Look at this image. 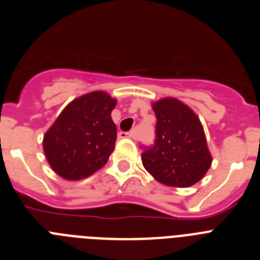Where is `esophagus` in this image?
<instances>
[{
	"mask_svg": "<svg viewBox=\"0 0 260 260\" xmlns=\"http://www.w3.org/2000/svg\"><path fill=\"white\" fill-rule=\"evenodd\" d=\"M133 137H134V133L133 132H128V133L119 132L118 134V138H121V139H122V138H133Z\"/></svg>",
	"mask_w": 260,
	"mask_h": 260,
	"instance_id": "1",
	"label": "esophagus"
}]
</instances>
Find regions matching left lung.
<instances>
[{
  "instance_id": "obj_1",
  "label": "left lung",
  "mask_w": 260,
  "mask_h": 260,
  "mask_svg": "<svg viewBox=\"0 0 260 260\" xmlns=\"http://www.w3.org/2000/svg\"><path fill=\"white\" fill-rule=\"evenodd\" d=\"M156 114L155 142L142 146V162L158 182L189 187L202 180L212 157L197 114L177 99L153 104Z\"/></svg>"
}]
</instances>
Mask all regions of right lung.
Here are the masks:
<instances>
[{"mask_svg":"<svg viewBox=\"0 0 260 260\" xmlns=\"http://www.w3.org/2000/svg\"><path fill=\"white\" fill-rule=\"evenodd\" d=\"M116 100L96 91L75 99L62 110L44 137L50 167L66 180H82L107 164L117 127L110 113Z\"/></svg>","mask_w":260,"mask_h":260,"instance_id":"add662e5","label":"right lung"}]
</instances>
